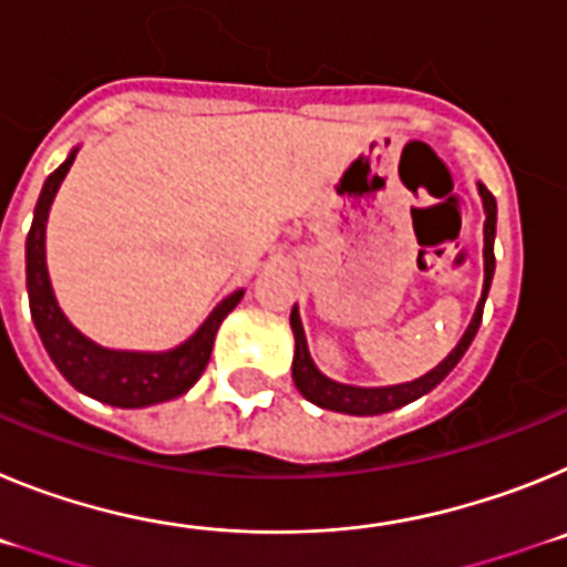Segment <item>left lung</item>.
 I'll use <instances>...</instances> for the list:
<instances>
[{
	"instance_id": "1",
	"label": "left lung",
	"mask_w": 567,
	"mask_h": 567,
	"mask_svg": "<svg viewBox=\"0 0 567 567\" xmlns=\"http://www.w3.org/2000/svg\"><path fill=\"white\" fill-rule=\"evenodd\" d=\"M480 195H483L485 204V289L483 298H480V307L474 312V320H471V327L465 329L463 340L457 343L449 358L432 369L429 374H423L420 380H412V383L403 385H389V389H358V385H343L334 383V380L323 378V374L315 369L312 358H309L307 349V338H303V327H300L298 309H292V332H295V360H292V378L295 385L300 389V394L312 403L323 405L329 412H343V414H385L394 412L400 405L412 403V400L423 398L425 392H432L434 385L445 378V374L452 372L454 365L460 363V358L465 354V349L471 346L474 334L480 329V320H483V307H485V295H488L491 278H494V233H497V202H494V195L488 193L485 184H480Z\"/></svg>"
}]
</instances>
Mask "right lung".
Instances as JSON below:
<instances>
[{
  "label": "right lung",
  "mask_w": 567,
  "mask_h": 567,
  "mask_svg": "<svg viewBox=\"0 0 567 567\" xmlns=\"http://www.w3.org/2000/svg\"><path fill=\"white\" fill-rule=\"evenodd\" d=\"M73 158H76V150L68 155L62 167L48 175L37 202V213H33V224H30L28 247H24L30 315H33L39 338H42L50 360L68 378V383L76 385L79 392L90 394V398L102 400V403L118 405V409H142V405L178 398L187 389H193L195 380L204 374L209 354H213L215 332L221 327V320L238 307L244 292L229 295L221 307L209 315L207 323L173 352H110V349H102V346L84 338L82 332H76L62 315V309L56 307V298H53L48 280V267H44V221H48L50 202H53V195H56Z\"/></svg>",
  "instance_id": "1"
}]
</instances>
